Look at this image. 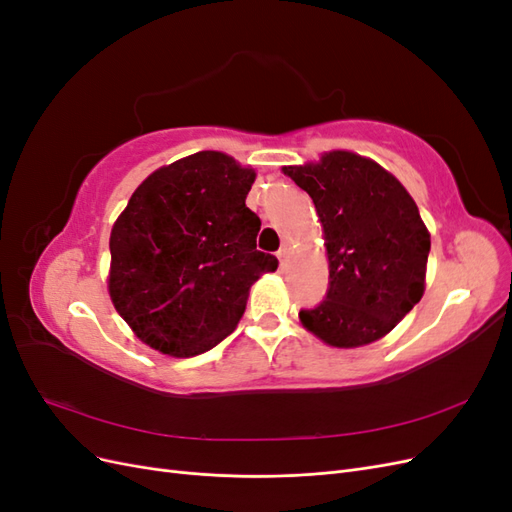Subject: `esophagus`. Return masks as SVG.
<instances>
[{
  "mask_svg": "<svg viewBox=\"0 0 512 512\" xmlns=\"http://www.w3.org/2000/svg\"><path fill=\"white\" fill-rule=\"evenodd\" d=\"M288 256H290V245H288V243H284V245H282V250L277 252V258H280V262L284 265V262L288 260Z\"/></svg>",
  "mask_w": 512,
  "mask_h": 512,
  "instance_id": "esophagus-1",
  "label": "esophagus"
}]
</instances>
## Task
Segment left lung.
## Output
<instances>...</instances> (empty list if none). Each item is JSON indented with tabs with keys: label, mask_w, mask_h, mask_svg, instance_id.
I'll return each instance as SVG.
<instances>
[{
	"label": "left lung",
	"mask_w": 512,
	"mask_h": 512,
	"mask_svg": "<svg viewBox=\"0 0 512 512\" xmlns=\"http://www.w3.org/2000/svg\"><path fill=\"white\" fill-rule=\"evenodd\" d=\"M282 173L314 200L329 258V292L303 309V329L333 348L389 335L425 292L431 235L414 198L371 158L346 149Z\"/></svg>",
	"instance_id": "obj_1"
}]
</instances>
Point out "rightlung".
<instances>
[{"instance_id": "right-lung-1", "label": "right lung", "mask_w": 512, "mask_h": 512, "mask_svg": "<svg viewBox=\"0 0 512 512\" xmlns=\"http://www.w3.org/2000/svg\"><path fill=\"white\" fill-rule=\"evenodd\" d=\"M256 179L222 151H198L138 185L111 230L108 294L149 348L203 354L237 329L250 288L277 269L256 250L260 220L245 207Z\"/></svg>"}]
</instances>
